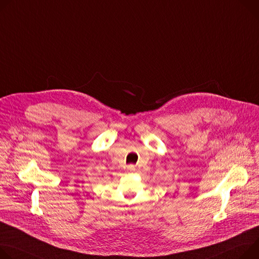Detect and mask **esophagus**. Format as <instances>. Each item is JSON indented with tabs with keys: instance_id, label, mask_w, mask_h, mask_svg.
<instances>
[{
	"instance_id": "esophagus-1",
	"label": "esophagus",
	"mask_w": 259,
	"mask_h": 259,
	"mask_svg": "<svg viewBox=\"0 0 259 259\" xmlns=\"http://www.w3.org/2000/svg\"><path fill=\"white\" fill-rule=\"evenodd\" d=\"M134 169H135V167L133 165H129L128 166V170H134Z\"/></svg>"
}]
</instances>
